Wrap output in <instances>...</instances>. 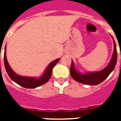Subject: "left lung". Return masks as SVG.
<instances>
[{
  "instance_id": "left-lung-1",
  "label": "left lung",
  "mask_w": 121,
  "mask_h": 121,
  "mask_svg": "<svg viewBox=\"0 0 121 121\" xmlns=\"http://www.w3.org/2000/svg\"><path fill=\"white\" fill-rule=\"evenodd\" d=\"M112 37L113 41L114 49H113V55L111 58V60L108 63V65L101 71L88 72V73L86 72V73H82L76 69L74 61L72 60L70 73H71V76L73 77V78L74 80L80 83H82V84H86V85H89V86H95L97 84H100L105 79L107 78V77L109 76V74L113 71V69L116 65V63H117V47H116L115 42L113 38V36H112Z\"/></svg>"
}]
</instances>
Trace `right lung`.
Instances as JSON below:
<instances>
[{"instance_id":"1","label":"right lung","mask_w":121,"mask_h":121,"mask_svg":"<svg viewBox=\"0 0 121 121\" xmlns=\"http://www.w3.org/2000/svg\"><path fill=\"white\" fill-rule=\"evenodd\" d=\"M4 61L6 71L8 76H9V78L12 79L13 81L23 87L32 89V88H35L37 87L41 86L43 84H45V83H47L49 80V79L50 78L51 75H52L53 67L60 61V58H58L55 60L52 61V62H50L48 64V65L47 67L43 74L39 77L23 76L19 75L18 74L15 73L14 71H13V69L11 68L8 61L7 60L6 46L5 47V50H4Z\"/></svg>"}]
</instances>
